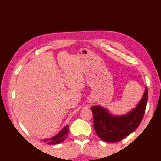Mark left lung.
<instances>
[{"label": "left lung", "mask_w": 161, "mask_h": 161, "mask_svg": "<svg viewBox=\"0 0 161 161\" xmlns=\"http://www.w3.org/2000/svg\"><path fill=\"white\" fill-rule=\"evenodd\" d=\"M148 100V90H145L137 105L126 114H112L109 110L96 105L91 107L93 126L100 139L108 142H116L127 137L139 126L142 120Z\"/></svg>", "instance_id": "obj_1"}]
</instances>
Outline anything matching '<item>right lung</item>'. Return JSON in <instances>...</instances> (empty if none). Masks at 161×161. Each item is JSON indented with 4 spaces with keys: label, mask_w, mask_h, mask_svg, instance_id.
<instances>
[{
    "label": "right lung",
    "mask_w": 161,
    "mask_h": 161,
    "mask_svg": "<svg viewBox=\"0 0 161 161\" xmlns=\"http://www.w3.org/2000/svg\"><path fill=\"white\" fill-rule=\"evenodd\" d=\"M69 131V126L68 125H65L64 128L61 129V131L56 134L54 136L51 138H47L43 140L44 142L47 143V144H57L62 142L66 137H67L68 133Z\"/></svg>",
    "instance_id": "1"
}]
</instances>
